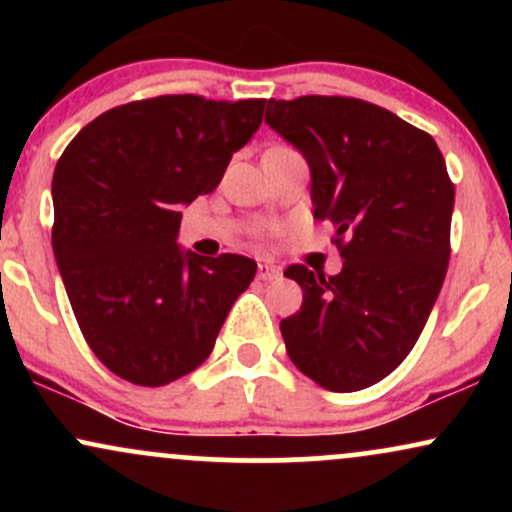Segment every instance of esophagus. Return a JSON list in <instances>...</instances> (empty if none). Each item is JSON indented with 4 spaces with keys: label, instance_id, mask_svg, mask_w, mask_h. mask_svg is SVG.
<instances>
[{
    "label": "esophagus",
    "instance_id": "esophagus-1",
    "mask_svg": "<svg viewBox=\"0 0 512 512\" xmlns=\"http://www.w3.org/2000/svg\"><path fill=\"white\" fill-rule=\"evenodd\" d=\"M257 276H260L262 281H274V279H279L281 272H279V267H274V264L260 262V267H257Z\"/></svg>",
    "mask_w": 512,
    "mask_h": 512
}]
</instances>
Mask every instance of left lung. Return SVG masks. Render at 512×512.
I'll list each match as a JSON object with an SVG mask.
<instances>
[{
	"label": "left lung",
	"mask_w": 512,
	"mask_h": 512,
	"mask_svg": "<svg viewBox=\"0 0 512 512\" xmlns=\"http://www.w3.org/2000/svg\"><path fill=\"white\" fill-rule=\"evenodd\" d=\"M264 120L308 161L313 216L334 223L344 257L334 276L284 272L303 289L281 320L286 351L325 390H363L424 332L448 272L455 185L431 134L361 98H269Z\"/></svg>",
	"instance_id": "left-lung-1"
}]
</instances>
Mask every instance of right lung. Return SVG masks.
Returning <instances> with one entry per match:
<instances>
[{
    "instance_id": "obj_1",
    "label": "right lung",
    "mask_w": 512,
    "mask_h": 512,
    "mask_svg": "<svg viewBox=\"0 0 512 512\" xmlns=\"http://www.w3.org/2000/svg\"><path fill=\"white\" fill-rule=\"evenodd\" d=\"M267 101L156 96L105 110L52 175V250L86 344L105 368L161 387L207 361L257 262L182 255L180 204L209 195Z\"/></svg>"
}]
</instances>
